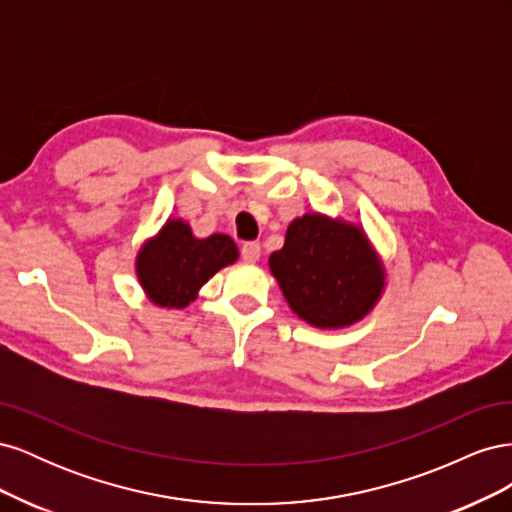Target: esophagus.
Wrapping results in <instances>:
<instances>
[{
	"instance_id": "34e87169",
	"label": "esophagus",
	"mask_w": 512,
	"mask_h": 512,
	"mask_svg": "<svg viewBox=\"0 0 512 512\" xmlns=\"http://www.w3.org/2000/svg\"><path fill=\"white\" fill-rule=\"evenodd\" d=\"M260 243H254V241H247L241 245V258L245 262H256L260 258Z\"/></svg>"
}]
</instances>
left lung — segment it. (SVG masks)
<instances>
[{"instance_id": "left-lung-1", "label": "left lung", "mask_w": 512, "mask_h": 512, "mask_svg": "<svg viewBox=\"0 0 512 512\" xmlns=\"http://www.w3.org/2000/svg\"><path fill=\"white\" fill-rule=\"evenodd\" d=\"M269 269L290 309L316 329H344L380 301L386 273L361 226L305 213L292 220Z\"/></svg>"}]
</instances>
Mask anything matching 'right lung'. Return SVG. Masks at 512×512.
<instances>
[{
    "label": "right lung",
    "mask_w": 512,
    "mask_h": 512,
    "mask_svg": "<svg viewBox=\"0 0 512 512\" xmlns=\"http://www.w3.org/2000/svg\"><path fill=\"white\" fill-rule=\"evenodd\" d=\"M239 258L228 235L196 239L183 220H166L156 237L147 239L136 254V277L147 299L158 307L183 309L190 305L220 269Z\"/></svg>",
    "instance_id": "add662e5"
}]
</instances>
